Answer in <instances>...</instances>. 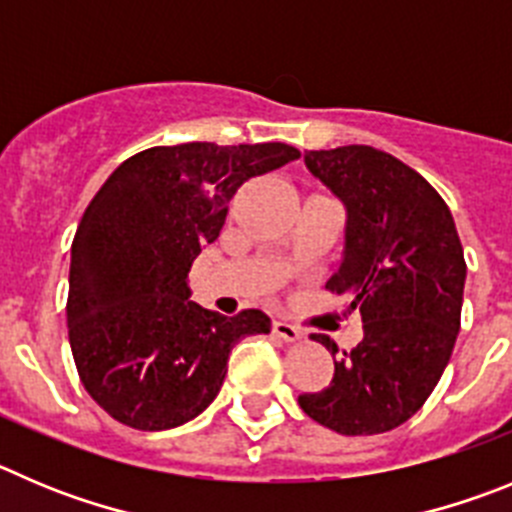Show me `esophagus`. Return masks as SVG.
Masks as SVG:
<instances>
[{
	"label": "esophagus",
	"mask_w": 512,
	"mask_h": 512,
	"mask_svg": "<svg viewBox=\"0 0 512 512\" xmlns=\"http://www.w3.org/2000/svg\"><path fill=\"white\" fill-rule=\"evenodd\" d=\"M273 334L278 336V339H283V342L293 344V342H301L303 334L296 329V326H290L288 321H273Z\"/></svg>",
	"instance_id": "1"
}]
</instances>
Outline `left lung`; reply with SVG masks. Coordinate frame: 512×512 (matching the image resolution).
I'll return each instance as SVG.
<instances>
[{
    "mask_svg": "<svg viewBox=\"0 0 512 512\" xmlns=\"http://www.w3.org/2000/svg\"><path fill=\"white\" fill-rule=\"evenodd\" d=\"M347 211L339 270L326 288L352 296L362 342L334 359V377L298 405L344 436L385 434L426 403L449 365L467 265L454 216L413 168L370 145L303 153ZM336 357L326 334H313Z\"/></svg>",
    "mask_w": 512,
    "mask_h": 512,
    "instance_id": "left-lung-1",
    "label": "left lung"
}]
</instances>
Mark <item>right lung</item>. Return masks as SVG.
<instances>
[{
	"instance_id": "1",
	"label": "right lung",
	"mask_w": 512,
	"mask_h": 512,
	"mask_svg": "<svg viewBox=\"0 0 512 512\" xmlns=\"http://www.w3.org/2000/svg\"><path fill=\"white\" fill-rule=\"evenodd\" d=\"M296 147L183 142L124 160L71 245L68 339L86 393L124 426L165 431L204 413L257 308L232 319L191 301L188 270L224 227L242 183L298 160Z\"/></svg>"
}]
</instances>
